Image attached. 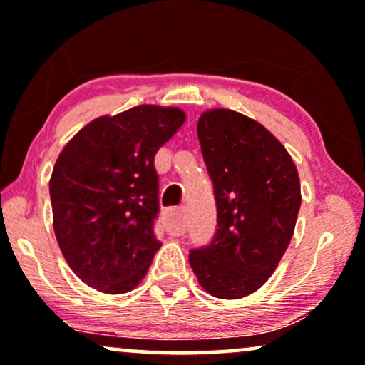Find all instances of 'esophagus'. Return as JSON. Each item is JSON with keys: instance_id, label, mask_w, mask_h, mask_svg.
Masks as SVG:
<instances>
[{"instance_id": "obj_1", "label": "esophagus", "mask_w": 365, "mask_h": 365, "mask_svg": "<svg viewBox=\"0 0 365 365\" xmlns=\"http://www.w3.org/2000/svg\"><path fill=\"white\" fill-rule=\"evenodd\" d=\"M165 228L171 237H180L187 232V211L185 207L171 212L165 217Z\"/></svg>"}]
</instances>
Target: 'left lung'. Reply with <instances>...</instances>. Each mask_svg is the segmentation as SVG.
Segmentation results:
<instances>
[{"mask_svg": "<svg viewBox=\"0 0 365 365\" xmlns=\"http://www.w3.org/2000/svg\"><path fill=\"white\" fill-rule=\"evenodd\" d=\"M212 182L217 228L188 254L197 282L217 299H242L274 273L300 209V180L269 130L232 110L206 111L197 123Z\"/></svg>", "mask_w": 365, "mask_h": 365, "instance_id": "left-lung-1", "label": "left lung"}]
</instances>
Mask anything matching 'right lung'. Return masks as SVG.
Segmentation results:
<instances>
[{"label": "right lung", "mask_w": 365, "mask_h": 365, "mask_svg": "<svg viewBox=\"0 0 365 365\" xmlns=\"http://www.w3.org/2000/svg\"><path fill=\"white\" fill-rule=\"evenodd\" d=\"M183 121L178 108L142 104L91 121L58 156L49 180L54 235L96 290L127 293L148 273L161 247L154 156Z\"/></svg>", "instance_id": "add662e5"}]
</instances>
